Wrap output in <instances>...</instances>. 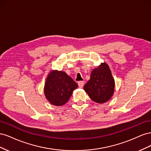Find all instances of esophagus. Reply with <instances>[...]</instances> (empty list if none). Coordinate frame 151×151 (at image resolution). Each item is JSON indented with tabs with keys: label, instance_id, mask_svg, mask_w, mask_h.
<instances>
[{
	"label": "esophagus",
	"instance_id": "34e87169",
	"mask_svg": "<svg viewBox=\"0 0 151 151\" xmlns=\"http://www.w3.org/2000/svg\"><path fill=\"white\" fill-rule=\"evenodd\" d=\"M84 84V81H80V82H79V83H78V85H79V88H83Z\"/></svg>",
	"mask_w": 151,
	"mask_h": 151
}]
</instances>
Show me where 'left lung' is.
Listing matches in <instances>:
<instances>
[{"mask_svg": "<svg viewBox=\"0 0 151 151\" xmlns=\"http://www.w3.org/2000/svg\"><path fill=\"white\" fill-rule=\"evenodd\" d=\"M84 89L90 98L98 103H106L112 97L115 90V80L106 63H101L93 70Z\"/></svg>", "mask_w": 151, "mask_h": 151, "instance_id": "8db88e82", "label": "left lung"}]
</instances>
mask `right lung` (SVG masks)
<instances>
[{"instance_id": "obj_1", "label": "right lung", "mask_w": 151, "mask_h": 151, "mask_svg": "<svg viewBox=\"0 0 151 151\" xmlns=\"http://www.w3.org/2000/svg\"><path fill=\"white\" fill-rule=\"evenodd\" d=\"M78 85L65 72L52 70L45 84L44 93L48 101L55 106L65 104Z\"/></svg>"}]
</instances>
